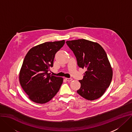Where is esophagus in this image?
Segmentation results:
<instances>
[{"label":"esophagus","mask_w":132,"mask_h":132,"mask_svg":"<svg viewBox=\"0 0 132 132\" xmlns=\"http://www.w3.org/2000/svg\"><path fill=\"white\" fill-rule=\"evenodd\" d=\"M65 79L67 81H70L73 80V78H66Z\"/></svg>","instance_id":"34e87169"}]
</instances>
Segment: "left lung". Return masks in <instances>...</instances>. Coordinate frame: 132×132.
I'll list each match as a JSON object with an SVG mask.
<instances>
[{
  "instance_id": "1",
  "label": "left lung",
  "mask_w": 132,
  "mask_h": 132,
  "mask_svg": "<svg viewBox=\"0 0 132 132\" xmlns=\"http://www.w3.org/2000/svg\"><path fill=\"white\" fill-rule=\"evenodd\" d=\"M76 58L78 66L86 68L80 88L77 91L81 97L93 101L101 97L109 87L113 70L107 54L98 43L86 39L67 41Z\"/></svg>"
}]
</instances>
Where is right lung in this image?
I'll return each instance as SVG.
<instances>
[{
  "label": "right lung",
  "mask_w": 132,
  "mask_h": 132,
  "mask_svg": "<svg viewBox=\"0 0 132 132\" xmlns=\"http://www.w3.org/2000/svg\"><path fill=\"white\" fill-rule=\"evenodd\" d=\"M65 40L46 42L35 46L26 54L20 71V85L32 102L44 104L51 101L61 87L63 78L48 73L56 53Z\"/></svg>",
  "instance_id": "right-lung-1"
}]
</instances>
